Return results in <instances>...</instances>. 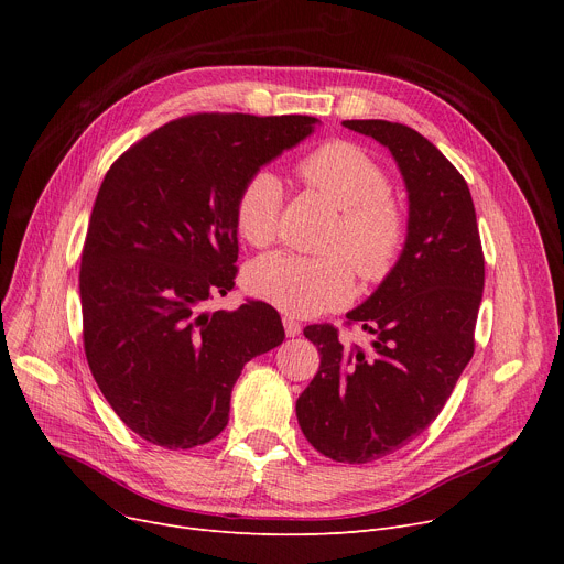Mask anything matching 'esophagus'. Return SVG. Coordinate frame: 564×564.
<instances>
[{
    "instance_id": "34e87169",
    "label": "esophagus",
    "mask_w": 564,
    "mask_h": 564,
    "mask_svg": "<svg viewBox=\"0 0 564 564\" xmlns=\"http://www.w3.org/2000/svg\"><path fill=\"white\" fill-rule=\"evenodd\" d=\"M283 329H285V336L294 338V336L302 334V324L294 319V317H290V315H283Z\"/></svg>"
}]
</instances>
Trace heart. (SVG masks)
Masks as SVG:
<instances>
[{
  "instance_id": "1",
  "label": "heart",
  "mask_w": 564,
  "mask_h": 564,
  "mask_svg": "<svg viewBox=\"0 0 564 564\" xmlns=\"http://www.w3.org/2000/svg\"><path fill=\"white\" fill-rule=\"evenodd\" d=\"M300 171L343 213L327 249L347 254L366 283L391 276L404 251L409 224L391 196L387 169L357 143L329 141L306 155ZM281 203L283 185L274 171L260 169L247 177L232 207L235 228L245 242L262 249L276 240ZM346 259L340 253L306 258L276 251L249 267L247 283L276 308L313 317L351 300L357 274Z\"/></svg>"
}]
</instances>
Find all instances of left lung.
Returning a JSON list of instances; mask_svg holds the SVG:
<instances>
[{"label":"left lung","instance_id":"1","mask_svg":"<svg viewBox=\"0 0 564 564\" xmlns=\"http://www.w3.org/2000/svg\"><path fill=\"white\" fill-rule=\"evenodd\" d=\"M387 145L409 194L400 262L347 324L375 336L345 347L332 324H311L319 370L297 400V421L324 457L366 464L406 446L432 425L476 349L485 256L462 173L434 143L402 123L343 121Z\"/></svg>","mask_w":564,"mask_h":564}]
</instances>
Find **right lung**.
Returning a JSON list of instances; mask_svg holds the SVG:
<instances>
[{"instance_id": "1", "label": "right lung", "mask_w": 564, "mask_h": 564, "mask_svg": "<svg viewBox=\"0 0 564 564\" xmlns=\"http://www.w3.org/2000/svg\"><path fill=\"white\" fill-rule=\"evenodd\" d=\"M315 123L194 113L137 141L105 175L82 251L84 351L116 416L155 446L213 441L245 364L285 338L270 304H205L235 285L237 192Z\"/></svg>"}]
</instances>
